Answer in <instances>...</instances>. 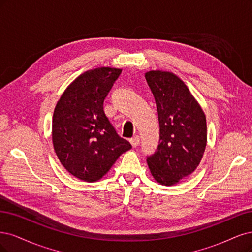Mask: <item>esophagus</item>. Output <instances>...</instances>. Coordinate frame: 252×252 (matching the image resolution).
I'll use <instances>...</instances> for the list:
<instances>
[{
  "label": "esophagus",
  "instance_id": "34e87169",
  "mask_svg": "<svg viewBox=\"0 0 252 252\" xmlns=\"http://www.w3.org/2000/svg\"><path fill=\"white\" fill-rule=\"evenodd\" d=\"M129 142H131V144L133 145L134 148L138 147V144H139V142H140V138H139V136H138V135H135L134 137H132V138H131V139H129Z\"/></svg>",
  "mask_w": 252,
  "mask_h": 252
}]
</instances>
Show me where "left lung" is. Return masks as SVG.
<instances>
[{
	"mask_svg": "<svg viewBox=\"0 0 252 252\" xmlns=\"http://www.w3.org/2000/svg\"><path fill=\"white\" fill-rule=\"evenodd\" d=\"M145 79L155 97L159 119V144L147 157L155 180L173 185L190 175L204 154L206 119L188 87L175 74L150 71Z\"/></svg>",
	"mask_w": 252,
	"mask_h": 252,
	"instance_id": "8db88e82",
	"label": "left lung"
}]
</instances>
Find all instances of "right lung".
Masks as SVG:
<instances>
[{
  "mask_svg": "<svg viewBox=\"0 0 252 252\" xmlns=\"http://www.w3.org/2000/svg\"><path fill=\"white\" fill-rule=\"evenodd\" d=\"M120 69L96 68L79 75L63 92L52 120V140L61 163L77 179L99 180L121 154L132 149L103 111Z\"/></svg>",
  "mask_w": 252,
  "mask_h": 252,
  "instance_id": "1",
  "label": "right lung"
}]
</instances>
